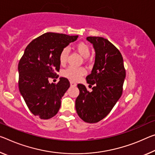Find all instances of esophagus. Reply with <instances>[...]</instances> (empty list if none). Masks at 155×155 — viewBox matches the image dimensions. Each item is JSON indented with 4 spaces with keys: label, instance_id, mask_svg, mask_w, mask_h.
Here are the masks:
<instances>
[{
    "label": "esophagus",
    "instance_id": "esophagus-1",
    "mask_svg": "<svg viewBox=\"0 0 155 155\" xmlns=\"http://www.w3.org/2000/svg\"><path fill=\"white\" fill-rule=\"evenodd\" d=\"M70 85L72 87H76L77 86V83L74 81H70Z\"/></svg>",
    "mask_w": 155,
    "mask_h": 155
}]
</instances>
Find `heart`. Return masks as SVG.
Listing matches in <instances>:
<instances>
[{
	"label": "heart",
	"instance_id": "obj_1",
	"mask_svg": "<svg viewBox=\"0 0 155 155\" xmlns=\"http://www.w3.org/2000/svg\"><path fill=\"white\" fill-rule=\"evenodd\" d=\"M76 49L78 51V53L81 55L83 58H87L90 54V49L89 45L85 43H78L76 45ZM69 50L67 48L63 49L61 51L59 55V61L61 64H65L67 61L68 56ZM86 70L83 68H75L72 66H70L66 70L63 71V74L65 77L68 78L69 79L72 81H77L79 78L85 74Z\"/></svg>",
	"mask_w": 155,
	"mask_h": 155
}]
</instances>
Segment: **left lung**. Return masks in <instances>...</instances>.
Returning a JSON list of instances; mask_svg holds the SVG:
<instances>
[{
  "label": "left lung",
  "mask_w": 155,
  "mask_h": 155,
  "mask_svg": "<svg viewBox=\"0 0 155 155\" xmlns=\"http://www.w3.org/2000/svg\"><path fill=\"white\" fill-rule=\"evenodd\" d=\"M87 41L95 50L94 64L86 77L94 87L89 92L84 85L78 84L80 93L75 107L81 119L93 124L106 117L121 97L126 70L121 54L107 39L88 36Z\"/></svg>",
  "instance_id": "obj_1"
}]
</instances>
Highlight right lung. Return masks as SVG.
I'll return each instance as SVG.
<instances>
[{
    "label": "right lung",
    "mask_w": 155,
    "mask_h": 155,
    "mask_svg": "<svg viewBox=\"0 0 155 155\" xmlns=\"http://www.w3.org/2000/svg\"><path fill=\"white\" fill-rule=\"evenodd\" d=\"M77 38V35L43 34L26 47L19 61V90L31 112L41 119H50L60 109L61 99L70 82L61 77L55 84L49 82V78L59 72L61 51Z\"/></svg>",
    "instance_id": "1"
}]
</instances>
